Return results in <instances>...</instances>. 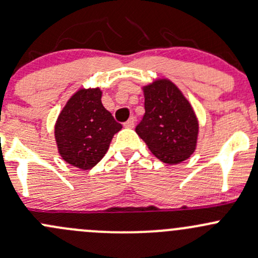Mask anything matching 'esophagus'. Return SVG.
I'll use <instances>...</instances> for the list:
<instances>
[{"mask_svg": "<svg viewBox=\"0 0 258 258\" xmlns=\"http://www.w3.org/2000/svg\"><path fill=\"white\" fill-rule=\"evenodd\" d=\"M124 127H127V128H134V127H135V117H131L128 121L124 122Z\"/></svg>", "mask_w": 258, "mask_h": 258, "instance_id": "esophagus-1", "label": "esophagus"}]
</instances>
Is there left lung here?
Wrapping results in <instances>:
<instances>
[{
  "label": "left lung",
  "mask_w": 258,
  "mask_h": 258,
  "mask_svg": "<svg viewBox=\"0 0 258 258\" xmlns=\"http://www.w3.org/2000/svg\"><path fill=\"white\" fill-rule=\"evenodd\" d=\"M145 115L137 135L158 159L177 164L193 154L198 124L193 107L172 81L159 79L143 88Z\"/></svg>",
  "instance_id": "8db88e82"
}]
</instances>
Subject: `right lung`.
<instances>
[{"label": "right lung", "instance_id": "1", "mask_svg": "<svg viewBox=\"0 0 258 258\" xmlns=\"http://www.w3.org/2000/svg\"><path fill=\"white\" fill-rule=\"evenodd\" d=\"M101 90L80 89L67 102L56 120L54 135L67 163L91 169L110 147L113 135L122 128L102 106Z\"/></svg>", "mask_w": 258, "mask_h": 258}]
</instances>
